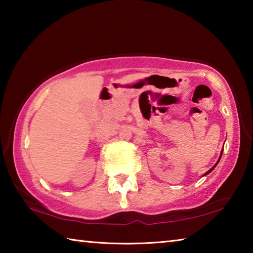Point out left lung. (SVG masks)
<instances>
[{
    "instance_id": "obj_1",
    "label": "left lung",
    "mask_w": 253,
    "mask_h": 253,
    "mask_svg": "<svg viewBox=\"0 0 253 253\" xmlns=\"http://www.w3.org/2000/svg\"><path fill=\"white\" fill-rule=\"evenodd\" d=\"M222 151H223V149H222ZM221 156H222V152H221ZM221 156H220V158H221ZM220 158H219V161H220ZM219 161H217V162H216V164H215V165H214V166H213V168H212L211 169H209V170H208V172H207V173H205L204 175H207V174H209L210 172H212V170L214 169V168H215V166L217 165V163H219Z\"/></svg>"
}]
</instances>
